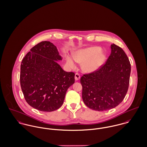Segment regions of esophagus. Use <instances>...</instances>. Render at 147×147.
<instances>
[{
	"instance_id": "34e87169",
	"label": "esophagus",
	"mask_w": 147,
	"mask_h": 147,
	"mask_svg": "<svg viewBox=\"0 0 147 147\" xmlns=\"http://www.w3.org/2000/svg\"><path fill=\"white\" fill-rule=\"evenodd\" d=\"M80 75H79L78 73H76L75 74V79L76 80H79L80 79Z\"/></svg>"
}]
</instances>
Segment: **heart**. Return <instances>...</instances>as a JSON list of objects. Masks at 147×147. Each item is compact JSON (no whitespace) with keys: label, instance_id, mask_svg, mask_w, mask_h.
Masks as SVG:
<instances>
[{"label":"heart","instance_id":"b5f03b06","mask_svg":"<svg viewBox=\"0 0 147 147\" xmlns=\"http://www.w3.org/2000/svg\"><path fill=\"white\" fill-rule=\"evenodd\" d=\"M73 58L67 57V62L70 68L76 67V61L82 63V69L87 73H92L97 70L104 64L106 55L102 51L100 47L93 46L79 50L73 54Z\"/></svg>","mask_w":147,"mask_h":147}]
</instances>
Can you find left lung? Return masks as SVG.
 Listing matches in <instances>:
<instances>
[{"instance_id":"obj_1","label":"left lung","mask_w":147,"mask_h":147,"mask_svg":"<svg viewBox=\"0 0 147 147\" xmlns=\"http://www.w3.org/2000/svg\"><path fill=\"white\" fill-rule=\"evenodd\" d=\"M111 49V54L105 64L80 78L84 103L98 111L118 106L123 101L129 88L131 72L129 60L120 47L113 44Z\"/></svg>"}]
</instances>
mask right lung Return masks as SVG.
<instances>
[{
  "instance_id": "obj_1",
  "label": "right lung",
  "mask_w": 147,
  "mask_h": 147,
  "mask_svg": "<svg viewBox=\"0 0 147 147\" xmlns=\"http://www.w3.org/2000/svg\"><path fill=\"white\" fill-rule=\"evenodd\" d=\"M61 60L57 47L47 41L34 46L23 59L21 87L26 101L34 109L51 112L63 105L75 74L61 68L57 62Z\"/></svg>"
}]
</instances>
